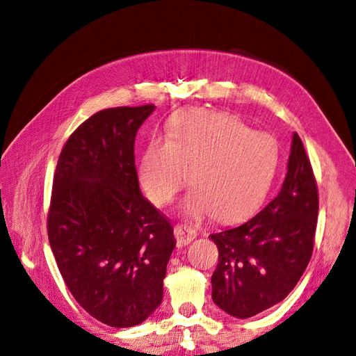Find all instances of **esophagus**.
<instances>
[{
	"label": "esophagus",
	"instance_id": "esophagus-1",
	"mask_svg": "<svg viewBox=\"0 0 356 356\" xmlns=\"http://www.w3.org/2000/svg\"><path fill=\"white\" fill-rule=\"evenodd\" d=\"M174 234L178 245H187L197 236L196 230H193L187 224H177L174 227Z\"/></svg>",
	"mask_w": 356,
	"mask_h": 356
}]
</instances>
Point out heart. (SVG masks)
I'll return each instance as SVG.
<instances>
[{
    "label": "heart",
    "mask_w": 356,
    "mask_h": 356,
    "mask_svg": "<svg viewBox=\"0 0 356 356\" xmlns=\"http://www.w3.org/2000/svg\"><path fill=\"white\" fill-rule=\"evenodd\" d=\"M279 163L276 139L250 131L238 117L188 110L172 120L168 136L148 144L138 179L148 199L168 204L195 184L182 209L196 218L238 221L254 212L270 188Z\"/></svg>",
    "instance_id": "obj_1"
}]
</instances>
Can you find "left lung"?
<instances>
[{
    "mask_svg": "<svg viewBox=\"0 0 356 356\" xmlns=\"http://www.w3.org/2000/svg\"><path fill=\"white\" fill-rule=\"evenodd\" d=\"M277 196L255 217L209 239L218 248L212 300L246 319L282 301L305 273L314 251L318 188L303 143L294 132Z\"/></svg>",
    "mask_w": 356,
    "mask_h": 356,
    "instance_id": "1",
    "label": "left lung"
}]
</instances>
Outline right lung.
Returning a JSON list of instances; mask_svg holds the SVG:
<instances>
[{"label":"right lung","instance_id":"right-lung-1","mask_svg":"<svg viewBox=\"0 0 356 356\" xmlns=\"http://www.w3.org/2000/svg\"><path fill=\"white\" fill-rule=\"evenodd\" d=\"M154 105L88 118L63 145L53 179L49 242L59 272L90 316L139 325L160 306L174 227L139 190L135 136Z\"/></svg>","mask_w":356,"mask_h":356}]
</instances>
